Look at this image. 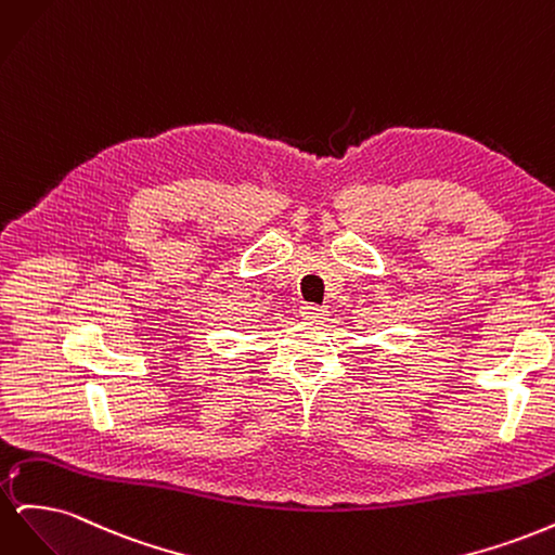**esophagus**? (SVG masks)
Listing matches in <instances>:
<instances>
[{
	"mask_svg": "<svg viewBox=\"0 0 555 555\" xmlns=\"http://www.w3.org/2000/svg\"><path fill=\"white\" fill-rule=\"evenodd\" d=\"M328 314V310L324 306H317V304H304L300 308V317L312 319V322H319V319H324Z\"/></svg>",
	"mask_w": 555,
	"mask_h": 555,
	"instance_id": "1",
	"label": "esophagus"
}]
</instances>
